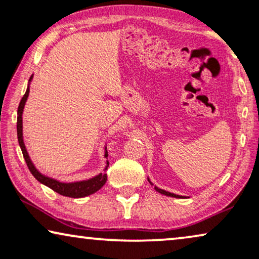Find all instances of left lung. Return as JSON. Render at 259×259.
Instances as JSON below:
<instances>
[{
  "instance_id": "left-lung-1",
  "label": "left lung",
  "mask_w": 259,
  "mask_h": 259,
  "mask_svg": "<svg viewBox=\"0 0 259 259\" xmlns=\"http://www.w3.org/2000/svg\"><path fill=\"white\" fill-rule=\"evenodd\" d=\"M155 190L158 191V192H160L162 194H166V196L168 197H175V198H182V196H178V194H175V193H171V192H167V191L165 190H161V189H158V187H155Z\"/></svg>"
}]
</instances>
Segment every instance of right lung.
I'll list each match as a JSON object with an SVG mask.
<instances>
[{
    "instance_id": "1",
    "label": "right lung",
    "mask_w": 259,
    "mask_h": 259,
    "mask_svg": "<svg viewBox=\"0 0 259 259\" xmlns=\"http://www.w3.org/2000/svg\"><path fill=\"white\" fill-rule=\"evenodd\" d=\"M30 76V80H31ZM28 94H29V87L27 88L26 93L21 99L19 108H17V139H19V144L21 147V151H22L23 158L26 160V164L29 168L31 175L35 177V179H37L38 182L44 185L48 186L49 189H52L55 192H58L61 196L70 197V198H82L86 196H90V194H93L101 189L102 186L105 185L106 180H107V175L106 173H100V175L94 177V178L83 180V182H77V183H60L58 180L48 178V177L42 176L40 172L37 171L36 168L34 167L33 162L30 161L29 155L27 153L26 147H24L23 144V138H22V111L24 107V104H26V100L28 98Z\"/></svg>"
}]
</instances>
